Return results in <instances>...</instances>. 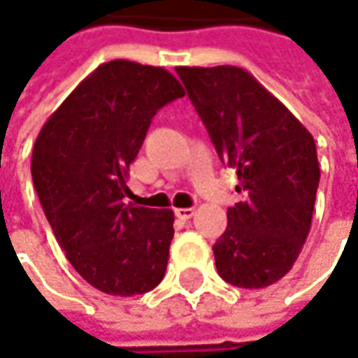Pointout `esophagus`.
Returning a JSON list of instances; mask_svg holds the SVG:
<instances>
[{"label": "esophagus", "instance_id": "esophagus-1", "mask_svg": "<svg viewBox=\"0 0 358 358\" xmlns=\"http://www.w3.org/2000/svg\"><path fill=\"white\" fill-rule=\"evenodd\" d=\"M174 215H176L178 219H182V221H188V219H192V217L196 215V210H194V208H176Z\"/></svg>", "mask_w": 358, "mask_h": 358}]
</instances>
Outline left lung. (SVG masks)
Returning <instances> with one entry per match:
<instances>
[{
    "label": "left lung",
    "mask_w": 358,
    "mask_h": 358,
    "mask_svg": "<svg viewBox=\"0 0 358 358\" xmlns=\"http://www.w3.org/2000/svg\"><path fill=\"white\" fill-rule=\"evenodd\" d=\"M188 96L222 164L247 199L227 210L215 243L227 284L259 289L292 269L310 233L320 182L312 134L239 66H178Z\"/></svg>",
    "instance_id": "obj_1"
}]
</instances>
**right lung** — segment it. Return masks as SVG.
I'll return each mask as SVG.
<instances>
[{
    "label": "right lung",
    "mask_w": 358,
    "mask_h": 358,
    "mask_svg": "<svg viewBox=\"0 0 358 358\" xmlns=\"http://www.w3.org/2000/svg\"><path fill=\"white\" fill-rule=\"evenodd\" d=\"M184 96L162 66L111 60L89 74L36 137L32 180L66 259L111 296L162 282L174 237L170 208L125 204L129 164L164 105Z\"/></svg>",
    "instance_id": "add662e5"
}]
</instances>
